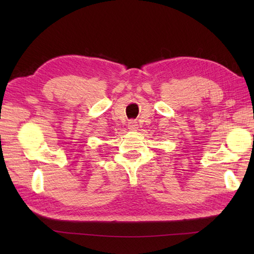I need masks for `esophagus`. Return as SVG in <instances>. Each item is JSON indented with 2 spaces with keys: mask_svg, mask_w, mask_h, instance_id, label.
Instances as JSON below:
<instances>
[{
  "mask_svg": "<svg viewBox=\"0 0 254 254\" xmlns=\"http://www.w3.org/2000/svg\"><path fill=\"white\" fill-rule=\"evenodd\" d=\"M137 127H138V126H137V122H135V121H131V122H128V128H130V130L135 131V130H137Z\"/></svg>",
  "mask_w": 254,
  "mask_h": 254,
  "instance_id": "1",
  "label": "esophagus"
}]
</instances>
